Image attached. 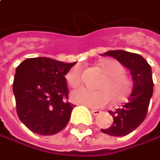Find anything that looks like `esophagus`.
<instances>
[{"label": "esophagus", "instance_id": "1", "mask_svg": "<svg viewBox=\"0 0 160 160\" xmlns=\"http://www.w3.org/2000/svg\"><path fill=\"white\" fill-rule=\"evenodd\" d=\"M91 112H92L93 115H99L102 112L99 111V110H93V109H91Z\"/></svg>", "mask_w": 160, "mask_h": 160}]
</instances>
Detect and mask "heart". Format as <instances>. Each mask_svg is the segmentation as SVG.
<instances>
[{"label":"heart","mask_w":160,"mask_h":160,"mask_svg":"<svg viewBox=\"0 0 160 160\" xmlns=\"http://www.w3.org/2000/svg\"><path fill=\"white\" fill-rule=\"evenodd\" d=\"M106 76L98 84L100 90L92 91L80 88L72 92L71 98L75 102L92 108H101L109 104L112 100L122 103L129 99L133 90V80L125 74L126 69L115 59H103L99 63ZM68 84L76 88L83 83V70L78 66L71 68L66 76Z\"/></svg>","instance_id":"obj_1"}]
</instances>
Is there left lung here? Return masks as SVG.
<instances>
[{
  "label": "left lung",
  "instance_id": "left-lung-1",
  "mask_svg": "<svg viewBox=\"0 0 160 160\" xmlns=\"http://www.w3.org/2000/svg\"><path fill=\"white\" fill-rule=\"evenodd\" d=\"M102 56H110L130 69L133 80V90L128 102L115 112L109 111L113 124L101 131L111 136L122 137L137 129L145 120L150 98L153 93L151 68L139 54L124 50H110Z\"/></svg>",
  "mask_w": 160,
  "mask_h": 160
}]
</instances>
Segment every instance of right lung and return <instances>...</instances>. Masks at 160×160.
I'll return each instance as SVG.
<instances>
[{"instance_id":"obj_1","label":"right lung","mask_w":160,"mask_h":160,"mask_svg":"<svg viewBox=\"0 0 160 160\" xmlns=\"http://www.w3.org/2000/svg\"><path fill=\"white\" fill-rule=\"evenodd\" d=\"M75 64L34 58L17 67L13 81L16 110L28 130L53 135L67 126L75 105L68 102L69 91L65 76Z\"/></svg>"}]
</instances>
